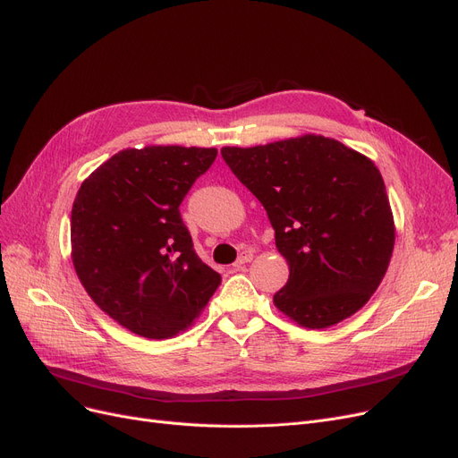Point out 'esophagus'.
Segmentation results:
<instances>
[{
  "instance_id": "esophagus-1",
  "label": "esophagus",
  "mask_w": 458,
  "mask_h": 458,
  "mask_svg": "<svg viewBox=\"0 0 458 458\" xmlns=\"http://www.w3.org/2000/svg\"><path fill=\"white\" fill-rule=\"evenodd\" d=\"M250 260H252V252H242L240 258H237V260L233 262V267H242V266L249 264Z\"/></svg>"
}]
</instances>
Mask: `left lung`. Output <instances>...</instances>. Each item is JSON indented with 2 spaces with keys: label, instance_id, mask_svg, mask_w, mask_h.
Wrapping results in <instances>:
<instances>
[{
  "label": "left lung",
  "instance_id": "obj_1",
  "mask_svg": "<svg viewBox=\"0 0 458 458\" xmlns=\"http://www.w3.org/2000/svg\"><path fill=\"white\" fill-rule=\"evenodd\" d=\"M221 155L267 211L290 266L275 307L310 329L360 310L380 286L394 245L386 185L370 158L316 134Z\"/></svg>",
  "mask_w": 458,
  "mask_h": 458
}]
</instances>
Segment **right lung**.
<instances>
[{"label":"right lung","instance_id":"add662e5","mask_svg":"<svg viewBox=\"0 0 458 458\" xmlns=\"http://www.w3.org/2000/svg\"><path fill=\"white\" fill-rule=\"evenodd\" d=\"M215 157V148L123 149L74 198L78 278L101 310L146 339L187 329L221 284V275L198 258L180 213Z\"/></svg>","mask_w":458,"mask_h":458}]
</instances>
